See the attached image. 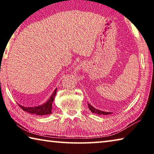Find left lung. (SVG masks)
<instances>
[{
  "mask_svg": "<svg viewBox=\"0 0 154 154\" xmlns=\"http://www.w3.org/2000/svg\"><path fill=\"white\" fill-rule=\"evenodd\" d=\"M88 106H89V108L90 109V110L93 113H96V114H97V115H104L111 114V112H104V111H102V110L96 109V108H95L94 106H92L90 105L89 104H88Z\"/></svg>",
  "mask_w": 154,
  "mask_h": 154,
  "instance_id": "obj_1",
  "label": "left lung"
}]
</instances>
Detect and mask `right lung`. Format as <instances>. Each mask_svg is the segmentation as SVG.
I'll return each mask as SVG.
<instances>
[{
	"label": "right lung",
	"mask_w": 154,
	"mask_h": 154,
	"mask_svg": "<svg viewBox=\"0 0 154 154\" xmlns=\"http://www.w3.org/2000/svg\"><path fill=\"white\" fill-rule=\"evenodd\" d=\"M57 89H55L54 91L53 94H52L51 96L49 98V100L45 103V104L38 106L36 107H25L23 106L20 105V107L22 108V110H24L31 114H35L37 115H49L52 113V102L54 99L55 95L57 94Z\"/></svg>",
	"instance_id": "add662e5"
}]
</instances>
